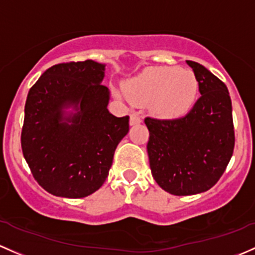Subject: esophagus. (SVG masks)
<instances>
[{"instance_id":"34e87169","label":"esophagus","mask_w":255,"mask_h":255,"mask_svg":"<svg viewBox=\"0 0 255 255\" xmlns=\"http://www.w3.org/2000/svg\"><path fill=\"white\" fill-rule=\"evenodd\" d=\"M141 122V117L139 116L136 112H132L130 114V125H136V123H140Z\"/></svg>"}]
</instances>
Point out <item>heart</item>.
Masks as SVG:
<instances>
[{"label":"heart","mask_w":255,"mask_h":255,"mask_svg":"<svg viewBox=\"0 0 255 255\" xmlns=\"http://www.w3.org/2000/svg\"><path fill=\"white\" fill-rule=\"evenodd\" d=\"M125 89L134 103L154 101L152 107L159 115L179 116L192 105L197 80L188 69L157 67L128 82Z\"/></svg>","instance_id":"obj_1"}]
</instances>
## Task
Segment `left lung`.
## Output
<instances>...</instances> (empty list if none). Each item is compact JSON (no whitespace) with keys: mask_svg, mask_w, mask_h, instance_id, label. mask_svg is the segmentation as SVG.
<instances>
[{"mask_svg":"<svg viewBox=\"0 0 255 255\" xmlns=\"http://www.w3.org/2000/svg\"><path fill=\"white\" fill-rule=\"evenodd\" d=\"M202 94L186 116L172 120L146 117V149L151 173L163 191L192 195L210 189L226 170L235 148L229 90L218 77L187 61Z\"/></svg>","mask_w":255,"mask_h":255,"instance_id":"8db88e82","label":"left lung"}]
</instances>
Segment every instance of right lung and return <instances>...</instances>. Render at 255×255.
Segmentation results:
<instances>
[{
	"label": "right lung",
	"instance_id": "obj_1",
	"mask_svg": "<svg viewBox=\"0 0 255 255\" xmlns=\"http://www.w3.org/2000/svg\"><path fill=\"white\" fill-rule=\"evenodd\" d=\"M104 76L105 66L92 60L58 63L29 90L21 150L35 181L51 194L84 198L98 191L129 130V116L107 110ZM71 105L79 112L63 117V107Z\"/></svg>",
	"mask_w": 255,
	"mask_h": 255
}]
</instances>
